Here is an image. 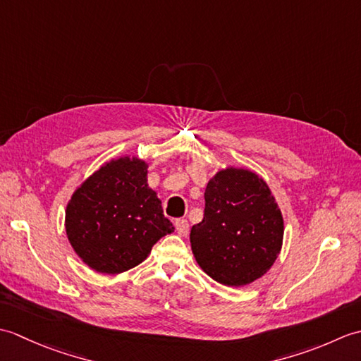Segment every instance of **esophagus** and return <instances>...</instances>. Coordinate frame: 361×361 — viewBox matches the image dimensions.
<instances>
[{
	"label": "esophagus",
	"instance_id": "esophagus-1",
	"mask_svg": "<svg viewBox=\"0 0 361 361\" xmlns=\"http://www.w3.org/2000/svg\"><path fill=\"white\" fill-rule=\"evenodd\" d=\"M175 228L176 231H178V234L183 237H186L189 234V221L186 219L175 220Z\"/></svg>",
	"mask_w": 361,
	"mask_h": 361
}]
</instances>
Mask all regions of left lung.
Segmentation results:
<instances>
[{"label": "left lung", "instance_id": "obj_1", "mask_svg": "<svg viewBox=\"0 0 361 361\" xmlns=\"http://www.w3.org/2000/svg\"><path fill=\"white\" fill-rule=\"evenodd\" d=\"M283 239V220L267 183L247 169L226 167L204 190V216L190 229L202 270L224 286L242 287L270 270Z\"/></svg>", "mask_w": 361, "mask_h": 361}]
</instances>
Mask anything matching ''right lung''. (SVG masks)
I'll use <instances>...</instances> for the list:
<instances>
[{"mask_svg":"<svg viewBox=\"0 0 361 361\" xmlns=\"http://www.w3.org/2000/svg\"><path fill=\"white\" fill-rule=\"evenodd\" d=\"M147 167L136 157L111 159L68 202V240L91 270L124 273L147 259L161 237L173 233L161 200L147 185Z\"/></svg>","mask_w":361,"mask_h":361,"instance_id":"add662e5","label":"right lung"}]
</instances>
